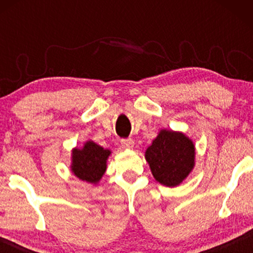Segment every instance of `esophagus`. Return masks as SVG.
I'll list each match as a JSON object with an SVG mask.
<instances>
[{
  "instance_id": "34e87169",
  "label": "esophagus",
  "mask_w": 253,
  "mask_h": 253,
  "mask_svg": "<svg viewBox=\"0 0 253 253\" xmlns=\"http://www.w3.org/2000/svg\"><path fill=\"white\" fill-rule=\"evenodd\" d=\"M121 144H122L123 148H132L134 145V141L131 139V138H127V139L121 140Z\"/></svg>"
}]
</instances>
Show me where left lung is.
I'll list each match as a JSON object with an SVG mask.
<instances>
[{
    "label": "left lung",
    "instance_id": "8db88e82",
    "mask_svg": "<svg viewBox=\"0 0 253 253\" xmlns=\"http://www.w3.org/2000/svg\"><path fill=\"white\" fill-rule=\"evenodd\" d=\"M145 158L159 183L176 186L195 166V146L183 133L162 130L146 150Z\"/></svg>",
    "mask_w": 253,
    "mask_h": 253
}]
</instances>
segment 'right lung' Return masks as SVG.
I'll list each match as a JSON object with an SVG mask.
<instances>
[{"instance_id": "right-lung-1", "label": "right lung", "mask_w": 253, "mask_h": 253, "mask_svg": "<svg viewBox=\"0 0 253 253\" xmlns=\"http://www.w3.org/2000/svg\"><path fill=\"white\" fill-rule=\"evenodd\" d=\"M109 154V150H105L93 141H87L84 148H76L72 152V171L83 181L99 182L106 171V161Z\"/></svg>"}]
</instances>
